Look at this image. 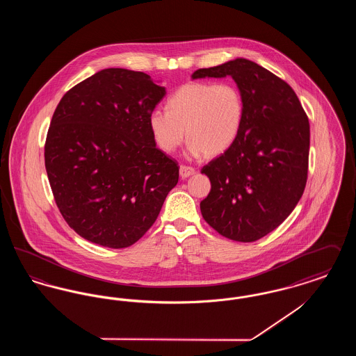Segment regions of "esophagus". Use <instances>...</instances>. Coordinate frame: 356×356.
Here are the masks:
<instances>
[{
    "label": "esophagus",
    "instance_id": "1",
    "mask_svg": "<svg viewBox=\"0 0 356 356\" xmlns=\"http://www.w3.org/2000/svg\"><path fill=\"white\" fill-rule=\"evenodd\" d=\"M195 173H196L195 168L186 167V165H180V177H181V179H186V177L195 175Z\"/></svg>",
    "mask_w": 356,
    "mask_h": 356
}]
</instances>
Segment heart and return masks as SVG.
I'll return each instance as SVG.
<instances>
[{
  "instance_id": "1",
  "label": "heart",
  "mask_w": 356,
  "mask_h": 356,
  "mask_svg": "<svg viewBox=\"0 0 356 356\" xmlns=\"http://www.w3.org/2000/svg\"><path fill=\"white\" fill-rule=\"evenodd\" d=\"M243 119L244 102L235 85L188 83L170 96L167 112H151L148 125L163 152H175L186 134L192 156L215 157L235 143Z\"/></svg>"
}]
</instances>
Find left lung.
Masks as SVG:
<instances>
[{"instance_id": "left-lung-1", "label": "left lung", "mask_w": 356, "mask_h": 356, "mask_svg": "<svg viewBox=\"0 0 356 356\" xmlns=\"http://www.w3.org/2000/svg\"><path fill=\"white\" fill-rule=\"evenodd\" d=\"M225 76L241 93L244 119L235 143L202 170L211 191L200 209L221 236L251 243L286 220L305 192L309 122L293 89L254 61L197 69L192 79Z\"/></svg>"}]
</instances>
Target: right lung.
Returning a JSON list of instances; mask_svg holds the SVG:
<instances>
[{"label":"right lung","instance_id":"1","mask_svg":"<svg viewBox=\"0 0 356 356\" xmlns=\"http://www.w3.org/2000/svg\"><path fill=\"white\" fill-rule=\"evenodd\" d=\"M165 96L143 72L102 69L58 102L45 141L54 202L88 241L127 248L151 228L179 167L156 147L148 118Z\"/></svg>","mask_w":356,"mask_h":356}]
</instances>
